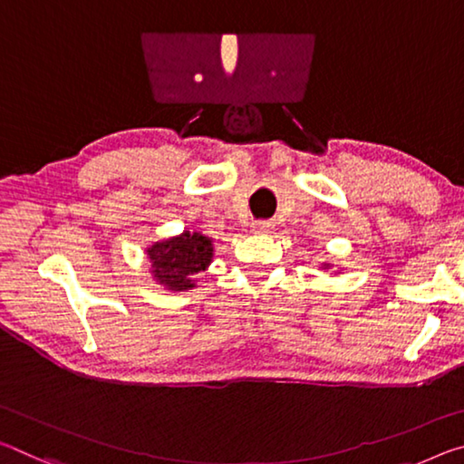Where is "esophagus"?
<instances>
[{"instance_id": "34e87169", "label": "esophagus", "mask_w": 464, "mask_h": 464, "mask_svg": "<svg viewBox=\"0 0 464 464\" xmlns=\"http://www.w3.org/2000/svg\"><path fill=\"white\" fill-rule=\"evenodd\" d=\"M268 229H270V223H266V220H256V223H254V231L264 233V231H268Z\"/></svg>"}]
</instances>
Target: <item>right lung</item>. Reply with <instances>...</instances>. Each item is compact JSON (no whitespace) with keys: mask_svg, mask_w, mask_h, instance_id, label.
Returning a JSON list of instances; mask_svg holds the SVG:
<instances>
[{"mask_svg":"<svg viewBox=\"0 0 464 464\" xmlns=\"http://www.w3.org/2000/svg\"><path fill=\"white\" fill-rule=\"evenodd\" d=\"M154 278L171 291L192 289V276L204 270L212 258V244L202 233H183L149 247Z\"/></svg>","mask_w":464,"mask_h":464,"instance_id":"add662e5","label":"right lung"}]
</instances>
